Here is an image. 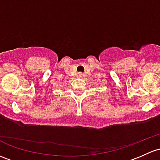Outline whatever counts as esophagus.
<instances>
[{"label":"esophagus","mask_w":160,"mask_h":160,"mask_svg":"<svg viewBox=\"0 0 160 160\" xmlns=\"http://www.w3.org/2000/svg\"><path fill=\"white\" fill-rule=\"evenodd\" d=\"M77 77H83V73H78V74H77Z\"/></svg>","instance_id":"34e87169"}]
</instances>
